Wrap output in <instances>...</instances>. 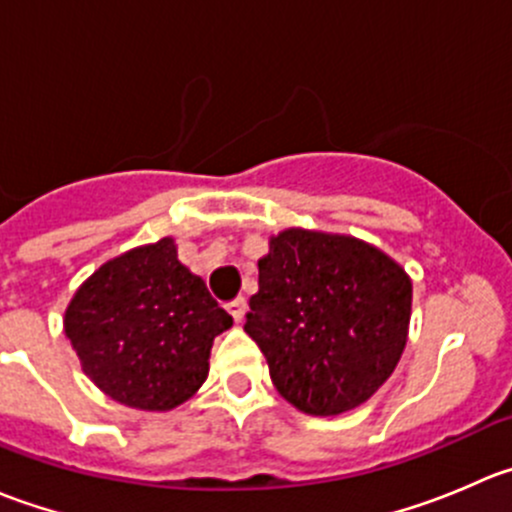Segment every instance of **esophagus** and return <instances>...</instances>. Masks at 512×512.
<instances>
[{
	"instance_id": "1",
	"label": "esophagus",
	"mask_w": 512,
	"mask_h": 512,
	"mask_svg": "<svg viewBox=\"0 0 512 512\" xmlns=\"http://www.w3.org/2000/svg\"><path fill=\"white\" fill-rule=\"evenodd\" d=\"M227 312L232 314V319H235L237 324L242 322V319H245V312H247V302L242 297H237V299H232V302H227Z\"/></svg>"
}]
</instances>
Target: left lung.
I'll return each instance as SVG.
<instances>
[{
	"instance_id": "8db88e82",
	"label": "left lung",
	"mask_w": 512,
	"mask_h": 512,
	"mask_svg": "<svg viewBox=\"0 0 512 512\" xmlns=\"http://www.w3.org/2000/svg\"><path fill=\"white\" fill-rule=\"evenodd\" d=\"M245 332L275 389L312 416L356 409L391 376L406 347L411 280L379 247L289 227L257 262Z\"/></svg>"
}]
</instances>
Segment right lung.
I'll return each instance as SVG.
<instances>
[{
  "instance_id": "add662e5",
  "label": "right lung",
  "mask_w": 512,
  "mask_h": 512,
  "mask_svg": "<svg viewBox=\"0 0 512 512\" xmlns=\"http://www.w3.org/2000/svg\"><path fill=\"white\" fill-rule=\"evenodd\" d=\"M232 317L180 265L173 237L101 265L76 289L64 332L81 369L113 401L170 411L208 379L213 339Z\"/></svg>"
}]
</instances>
